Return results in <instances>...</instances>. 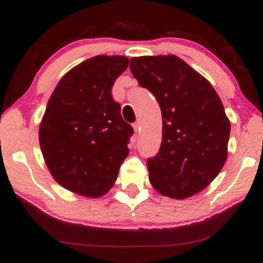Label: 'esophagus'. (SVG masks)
<instances>
[{
	"label": "esophagus",
	"mask_w": 263,
	"mask_h": 263,
	"mask_svg": "<svg viewBox=\"0 0 263 263\" xmlns=\"http://www.w3.org/2000/svg\"><path fill=\"white\" fill-rule=\"evenodd\" d=\"M140 125H141V123H140V121H136L135 123H133V128H134L135 132H139L140 130Z\"/></svg>",
	"instance_id": "esophagus-1"
}]
</instances>
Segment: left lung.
<instances>
[{"label":"left lung","instance_id":"left-lung-1","mask_svg":"<svg viewBox=\"0 0 263 263\" xmlns=\"http://www.w3.org/2000/svg\"><path fill=\"white\" fill-rule=\"evenodd\" d=\"M139 85L156 97L163 141L147 159L149 182L161 195L186 199L203 190L224 166L229 118L210 81L175 55L130 60Z\"/></svg>","mask_w":263,"mask_h":263}]
</instances>
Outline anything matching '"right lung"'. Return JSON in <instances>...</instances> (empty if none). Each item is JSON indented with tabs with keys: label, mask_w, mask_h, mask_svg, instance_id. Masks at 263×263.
Segmentation results:
<instances>
[{
	"label": "right lung",
	"mask_w": 263,
	"mask_h": 263,
	"mask_svg": "<svg viewBox=\"0 0 263 263\" xmlns=\"http://www.w3.org/2000/svg\"><path fill=\"white\" fill-rule=\"evenodd\" d=\"M125 56L99 55L74 67L50 97L39 143L55 181L87 197L109 192L129 154L133 128L111 89L128 68Z\"/></svg>",
	"instance_id": "obj_1"
}]
</instances>
